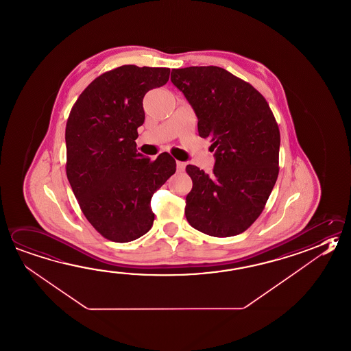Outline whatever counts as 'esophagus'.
<instances>
[{
	"label": "esophagus",
	"instance_id": "obj_1",
	"mask_svg": "<svg viewBox=\"0 0 351 351\" xmlns=\"http://www.w3.org/2000/svg\"><path fill=\"white\" fill-rule=\"evenodd\" d=\"M176 167H178V171H184L185 170L186 164L182 161H176Z\"/></svg>",
	"mask_w": 351,
	"mask_h": 351
}]
</instances>
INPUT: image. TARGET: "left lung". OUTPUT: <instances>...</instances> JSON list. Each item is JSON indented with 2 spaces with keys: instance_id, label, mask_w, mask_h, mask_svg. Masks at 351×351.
Here are the masks:
<instances>
[{
  "instance_id": "left-lung-1",
  "label": "left lung",
  "mask_w": 351,
  "mask_h": 351,
  "mask_svg": "<svg viewBox=\"0 0 351 351\" xmlns=\"http://www.w3.org/2000/svg\"><path fill=\"white\" fill-rule=\"evenodd\" d=\"M171 82L197 115L201 138L211 140V175L186 166L192 190L185 215L197 231L213 237L245 232L258 219L279 172L280 134L261 93L219 66L172 69Z\"/></svg>"
}]
</instances>
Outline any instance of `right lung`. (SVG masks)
Masks as SVG:
<instances>
[{
	"label": "right lung",
	"mask_w": 351,
	"mask_h": 351,
	"mask_svg": "<svg viewBox=\"0 0 351 351\" xmlns=\"http://www.w3.org/2000/svg\"><path fill=\"white\" fill-rule=\"evenodd\" d=\"M169 75L170 68L132 64L100 74L66 120V178L86 219L112 242H130L152 228V195L176 171L170 154L143 158L135 143L145 120L143 98Z\"/></svg>",
	"instance_id": "obj_1"
}]
</instances>
